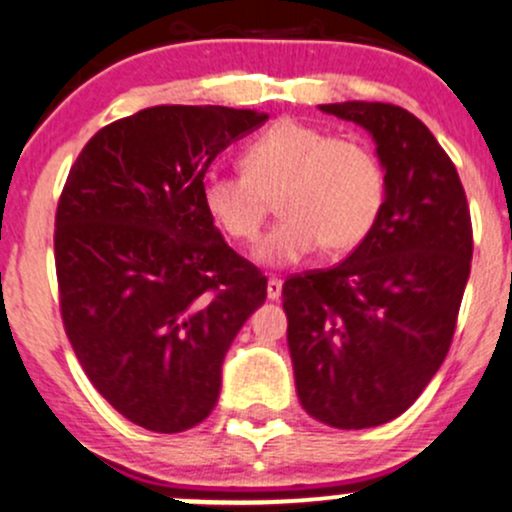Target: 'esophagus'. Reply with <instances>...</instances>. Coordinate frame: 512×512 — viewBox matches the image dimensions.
<instances>
[{"label":"esophagus","mask_w":512,"mask_h":512,"mask_svg":"<svg viewBox=\"0 0 512 512\" xmlns=\"http://www.w3.org/2000/svg\"><path fill=\"white\" fill-rule=\"evenodd\" d=\"M267 296L272 301L282 296V279H279V277H269L267 279Z\"/></svg>","instance_id":"34e87169"}]
</instances>
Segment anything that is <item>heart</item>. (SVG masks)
I'll use <instances>...</instances> for the list:
<instances>
[{"label":"heart","instance_id":"1","mask_svg":"<svg viewBox=\"0 0 512 512\" xmlns=\"http://www.w3.org/2000/svg\"><path fill=\"white\" fill-rule=\"evenodd\" d=\"M240 167L243 174H206L201 201L235 243H252L277 201L282 218L257 250L269 265H289L318 245L328 255L355 250L384 211L386 167L364 138L279 119L245 145Z\"/></svg>","mask_w":512,"mask_h":512}]
</instances>
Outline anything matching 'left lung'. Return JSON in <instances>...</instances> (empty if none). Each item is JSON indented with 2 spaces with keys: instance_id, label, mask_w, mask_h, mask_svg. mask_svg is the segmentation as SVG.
<instances>
[{
  "instance_id": "8db88e82",
  "label": "left lung",
  "mask_w": 512,
  "mask_h": 512,
  "mask_svg": "<svg viewBox=\"0 0 512 512\" xmlns=\"http://www.w3.org/2000/svg\"><path fill=\"white\" fill-rule=\"evenodd\" d=\"M320 109L372 133L386 201L350 257L286 279V340L311 418L376 428L408 411L445 362L474 230L457 167L411 111L381 101Z\"/></svg>"
}]
</instances>
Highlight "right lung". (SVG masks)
Segmentation results:
<instances>
[{"instance_id": "right-lung-1", "label": "right lung", "mask_w": 512, "mask_h": 512, "mask_svg": "<svg viewBox=\"0 0 512 512\" xmlns=\"http://www.w3.org/2000/svg\"><path fill=\"white\" fill-rule=\"evenodd\" d=\"M267 114L160 104L89 138L55 211L60 316L84 374L123 418L184 432L209 418L230 342L267 277L201 201L213 157Z\"/></svg>"}]
</instances>
